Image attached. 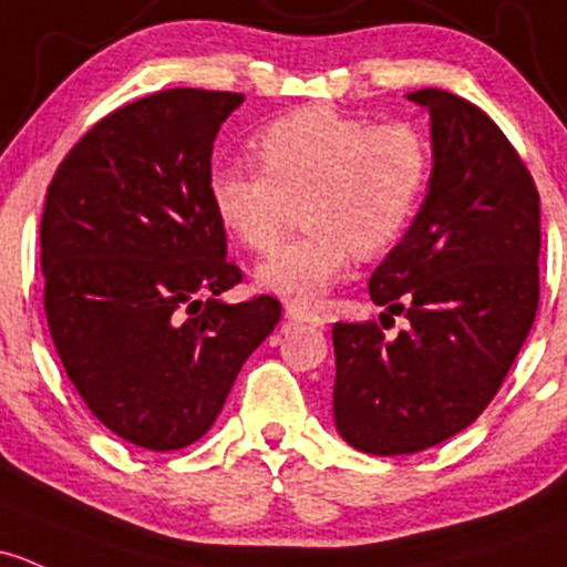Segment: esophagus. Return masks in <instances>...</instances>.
I'll return each instance as SVG.
<instances>
[{"label":"esophagus","mask_w":567,"mask_h":567,"mask_svg":"<svg viewBox=\"0 0 567 567\" xmlns=\"http://www.w3.org/2000/svg\"><path fill=\"white\" fill-rule=\"evenodd\" d=\"M285 318L293 320V323H312V326H323V315L312 312L309 307H301V303H288L285 307Z\"/></svg>","instance_id":"1"}]
</instances>
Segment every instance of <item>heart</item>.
<instances>
[{"label": "heart", "instance_id": "obj_1", "mask_svg": "<svg viewBox=\"0 0 567 567\" xmlns=\"http://www.w3.org/2000/svg\"><path fill=\"white\" fill-rule=\"evenodd\" d=\"M264 171L214 165L208 198L219 223L252 252H271L301 200L307 234L258 268L271 293L315 303L353 255H378L413 219L429 178V148L404 122L369 124L331 109H299L255 138Z\"/></svg>", "mask_w": 567, "mask_h": 567}]
</instances>
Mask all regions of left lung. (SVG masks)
I'll list each match as a JSON object with an SVG mask.
<instances>
[{
  "label": "left lung",
  "instance_id": "8db88e82",
  "mask_svg": "<svg viewBox=\"0 0 567 567\" xmlns=\"http://www.w3.org/2000/svg\"><path fill=\"white\" fill-rule=\"evenodd\" d=\"M432 118L429 193L369 296L410 326L333 323V424L372 456L419 454L478 419L538 312L540 198L478 105L419 89ZM385 315V312H383Z\"/></svg>",
  "mask_w": 567,
  "mask_h": 567
}]
</instances>
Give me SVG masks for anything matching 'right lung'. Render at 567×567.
Segmentation results:
<instances>
[{
	"label": "right lung",
	"mask_w": 567,
	"mask_h": 567,
	"mask_svg": "<svg viewBox=\"0 0 567 567\" xmlns=\"http://www.w3.org/2000/svg\"><path fill=\"white\" fill-rule=\"evenodd\" d=\"M244 94L168 89L100 118L45 195L40 266L64 372L127 443L176 451L212 429L238 369L279 323L241 282L208 198L212 148Z\"/></svg>",
	"instance_id": "right-lung-1"
}]
</instances>
